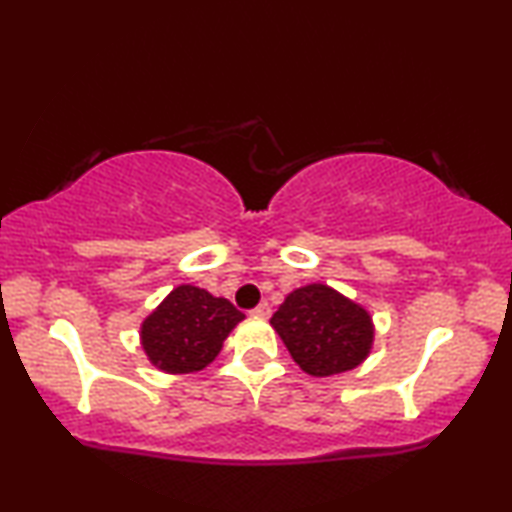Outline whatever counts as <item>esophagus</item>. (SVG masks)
<instances>
[{
  "label": "esophagus",
  "instance_id": "1",
  "mask_svg": "<svg viewBox=\"0 0 512 512\" xmlns=\"http://www.w3.org/2000/svg\"><path fill=\"white\" fill-rule=\"evenodd\" d=\"M251 314H254V317H261V319H268L270 314H272V307L268 305V303H261V305H256L254 310H251Z\"/></svg>",
  "mask_w": 512,
  "mask_h": 512
}]
</instances>
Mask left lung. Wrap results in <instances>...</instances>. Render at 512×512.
Wrapping results in <instances>:
<instances>
[{
	"instance_id": "left-lung-1",
	"label": "left lung",
	"mask_w": 512,
	"mask_h": 512,
	"mask_svg": "<svg viewBox=\"0 0 512 512\" xmlns=\"http://www.w3.org/2000/svg\"><path fill=\"white\" fill-rule=\"evenodd\" d=\"M270 324L293 361L312 377L354 370L373 349L375 328L366 307L326 284L291 291Z\"/></svg>"
}]
</instances>
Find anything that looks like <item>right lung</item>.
Segmentation results:
<instances>
[{
  "mask_svg": "<svg viewBox=\"0 0 512 512\" xmlns=\"http://www.w3.org/2000/svg\"><path fill=\"white\" fill-rule=\"evenodd\" d=\"M244 314L226 298L181 284L142 321V347L163 373L186 375L207 368L219 356L223 340Z\"/></svg>",
  "mask_w": 512,
  "mask_h": 512,
  "instance_id": "obj_1",
  "label": "right lung"
}]
</instances>
